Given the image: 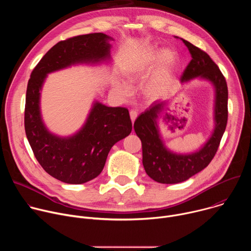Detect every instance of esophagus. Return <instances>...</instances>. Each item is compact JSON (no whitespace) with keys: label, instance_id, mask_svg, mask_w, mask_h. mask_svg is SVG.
<instances>
[{"label":"esophagus","instance_id":"34e87169","mask_svg":"<svg viewBox=\"0 0 251 251\" xmlns=\"http://www.w3.org/2000/svg\"><path fill=\"white\" fill-rule=\"evenodd\" d=\"M137 116H138V112H137L136 110H131V111H130V117H131V121H132V122L135 121V119L137 118Z\"/></svg>","mask_w":251,"mask_h":251}]
</instances>
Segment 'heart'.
<instances>
[{"mask_svg":"<svg viewBox=\"0 0 251 251\" xmlns=\"http://www.w3.org/2000/svg\"><path fill=\"white\" fill-rule=\"evenodd\" d=\"M176 61V56L172 50H160L155 47H149L126 67L124 75L128 83H134L144 78L157 63L152 75L143 86V92L149 99H158L167 91ZM128 83L116 84V89L122 97L130 95L131 88Z\"/></svg>","mask_w":251,"mask_h":251,"instance_id":"b5f03b06","label":"heart"}]
</instances>
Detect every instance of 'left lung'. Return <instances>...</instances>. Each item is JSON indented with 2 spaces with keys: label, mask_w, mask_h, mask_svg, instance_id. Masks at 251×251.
<instances>
[{
  "label": "left lung",
  "mask_w": 251,
  "mask_h": 251,
  "mask_svg": "<svg viewBox=\"0 0 251 251\" xmlns=\"http://www.w3.org/2000/svg\"><path fill=\"white\" fill-rule=\"evenodd\" d=\"M192 60L184 70L181 82L200 78L214 88V128L209 139L196 152L177 154L170 151L160 134L158 120L166 111L168 101H156L134 123V130L142 142L143 166L147 175L161 184H177L203 170L216 155L227 123V84L219 66L209 55L188 41Z\"/></svg>",
  "instance_id": "obj_1"
}]
</instances>
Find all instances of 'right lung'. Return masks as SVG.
<instances>
[{
  "label": "right lung",
  "instance_id": "1",
  "mask_svg": "<svg viewBox=\"0 0 251 251\" xmlns=\"http://www.w3.org/2000/svg\"><path fill=\"white\" fill-rule=\"evenodd\" d=\"M102 32L77 35L53 46L31 71L27 82L25 130L34 157L51 176L79 185L96 177L103 170L115 143L132 131L125 107L93 103L88 117L73 136L60 137L46 127L41 114V90L49 74L75 64H97L110 60L109 41Z\"/></svg>",
  "mask_w": 251,
  "mask_h": 251
}]
</instances>
